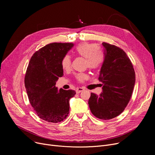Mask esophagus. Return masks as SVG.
<instances>
[{
  "label": "esophagus",
  "mask_w": 155,
  "mask_h": 155,
  "mask_svg": "<svg viewBox=\"0 0 155 155\" xmlns=\"http://www.w3.org/2000/svg\"><path fill=\"white\" fill-rule=\"evenodd\" d=\"M83 91H84V88H82V87H78L77 88V90H76V93L77 94H80L81 92H82Z\"/></svg>",
  "instance_id": "34e87169"
}]
</instances>
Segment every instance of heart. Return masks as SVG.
Segmentation results:
<instances>
[{"mask_svg":"<svg viewBox=\"0 0 155 155\" xmlns=\"http://www.w3.org/2000/svg\"><path fill=\"white\" fill-rule=\"evenodd\" d=\"M75 53L80 56L85 58V66L91 70L100 68L104 62L105 56L102 51L95 43H83L78 45L75 48ZM71 64V58L68 54H65L61 59V65L65 71L70 70ZM85 73H78L75 76L78 82H82L87 78Z\"/></svg>","mask_w":155,"mask_h":155,"instance_id":"obj_1","label":"heart"}]
</instances>
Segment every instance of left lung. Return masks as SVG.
I'll return each mask as SVG.
<instances>
[{"label": "left lung", "mask_w": 155, "mask_h": 155, "mask_svg": "<svg viewBox=\"0 0 155 155\" xmlns=\"http://www.w3.org/2000/svg\"><path fill=\"white\" fill-rule=\"evenodd\" d=\"M104 48V62L99 77L102 93H91L88 100L92 114L102 120L114 118L124 111L133 92L135 71L131 60L121 48L107 43Z\"/></svg>", "instance_id": "obj_1"}]
</instances>
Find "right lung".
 <instances>
[{
  "label": "right lung",
  "mask_w": 155,
  "mask_h": 155,
  "mask_svg": "<svg viewBox=\"0 0 155 155\" xmlns=\"http://www.w3.org/2000/svg\"><path fill=\"white\" fill-rule=\"evenodd\" d=\"M72 43H53L36 51L30 59L24 84L28 99L39 118L48 123H58L67 118L70 99L75 91L55 87L63 75L61 65L63 57L73 46Z\"/></svg>",
  "instance_id": "1"
}]
</instances>
